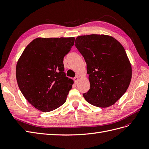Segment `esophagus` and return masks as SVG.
Instances as JSON below:
<instances>
[{
  "label": "esophagus",
  "instance_id": "34e87169",
  "mask_svg": "<svg viewBox=\"0 0 149 149\" xmlns=\"http://www.w3.org/2000/svg\"><path fill=\"white\" fill-rule=\"evenodd\" d=\"M79 77L78 76H76L74 78V82H75V83H76L78 82V81L79 80Z\"/></svg>",
  "mask_w": 149,
  "mask_h": 149
}]
</instances>
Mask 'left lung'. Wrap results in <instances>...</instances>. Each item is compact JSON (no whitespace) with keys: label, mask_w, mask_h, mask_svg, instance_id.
Listing matches in <instances>:
<instances>
[{"label":"left lung","mask_w":149,"mask_h":149,"mask_svg":"<svg viewBox=\"0 0 149 149\" xmlns=\"http://www.w3.org/2000/svg\"><path fill=\"white\" fill-rule=\"evenodd\" d=\"M75 47L87 65L90 89L83 97L99 107L113 105L127 91L132 68L123 45L106 35H88L76 38Z\"/></svg>","instance_id":"obj_1"}]
</instances>
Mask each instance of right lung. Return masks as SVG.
Listing matches in <instances>:
<instances>
[{
	"label": "right lung",
	"mask_w": 149,
	"mask_h": 149,
	"mask_svg": "<svg viewBox=\"0 0 149 149\" xmlns=\"http://www.w3.org/2000/svg\"><path fill=\"white\" fill-rule=\"evenodd\" d=\"M74 39L35 38L18 60V86L26 100L38 110L51 111L66 102L73 81L64 72L63 58L73 46Z\"/></svg>",
	"instance_id": "add662e5"
}]
</instances>
